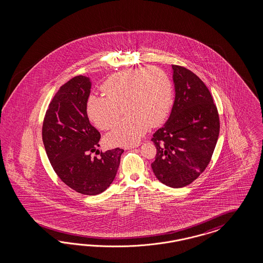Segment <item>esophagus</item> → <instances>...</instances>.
Returning <instances> with one entry per match:
<instances>
[{"mask_svg":"<svg viewBox=\"0 0 263 263\" xmlns=\"http://www.w3.org/2000/svg\"><path fill=\"white\" fill-rule=\"evenodd\" d=\"M140 146V144L139 143H137V144H134V145H129V146H126L125 147V149H134V148H137V147H139Z\"/></svg>","mask_w":263,"mask_h":263,"instance_id":"1","label":"esophagus"}]
</instances>
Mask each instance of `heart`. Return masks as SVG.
<instances>
[{
	"instance_id": "obj_1",
	"label": "heart",
	"mask_w": 263,
	"mask_h": 263,
	"mask_svg": "<svg viewBox=\"0 0 263 263\" xmlns=\"http://www.w3.org/2000/svg\"><path fill=\"white\" fill-rule=\"evenodd\" d=\"M103 96H89L87 114L102 130L112 127L120 109L129 115L111 130L106 142L122 146L139 142L151 126L165 120L173 104V88L167 75L157 68L128 69L111 76L102 86Z\"/></svg>"
}]
</instances>
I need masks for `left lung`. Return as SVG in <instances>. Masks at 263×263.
Returning a JSON list of instances; mask_svg holds the SVG:
<instances>
[{
	"mask_svg": "<svg viewBox=\"0 0 263 263\" xmlns=\"http://www.w3.org/2000/svg\"><path fill=\"white\" fill-rule=\"evenodd\" d=\"M175 102L166 123L152 139L156 178L172 188L192 183L205 170L220 132L219 115L204 83L189 69L172 65Z\"/></svg>",
	"mask_w": 263,
	"mask_h": 263,
	"instance_id": "8db88e82",
	"label": "left lung"
}]
</instances>
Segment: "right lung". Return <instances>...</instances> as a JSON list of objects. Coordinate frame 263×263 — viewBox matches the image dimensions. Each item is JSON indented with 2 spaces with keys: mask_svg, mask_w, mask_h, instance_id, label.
Segmentation results:
<instances>
[{
  "mask_svg": "<svg viewBox=\"0 0 263 263\" xmlns=\"http://www.w3.org/2000/svg\"><path fill=\"white\" fill-rule=\"evenodd\" d=\"M91 81L87 76H76L58 90L48 107L42 140L54 171L62 181L83 195L96 196L105 191L114 181L120 167L123 149L98 151L100 133L88 120L87 101Z\"/></svg>",
  "mask_w": 263,
  "mask_h": 263,
  "instance_id": "add662e5",
  "label": "right lung"
}]
</instances>
